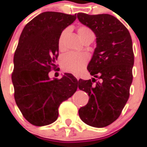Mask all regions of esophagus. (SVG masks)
I'll list each match as a JSON object with an SVG mask.
<instances>
[{
	"label": "esophagus",
	"mask_w": 147,
	"mask_h": 147,
	"mask_svg": "<svg viewBox=\"0 0 147 147\" xmlns=\"http://www.w3.org/2000/svg\"><path fill=\"white\" fill-rule=\"evenodd\" d=\"M75 78H76L77 80H79V79H80V78H79V76H78V75H75Z\"/></svg>",
	"instance_id": "34e87169"
}]
</instances>
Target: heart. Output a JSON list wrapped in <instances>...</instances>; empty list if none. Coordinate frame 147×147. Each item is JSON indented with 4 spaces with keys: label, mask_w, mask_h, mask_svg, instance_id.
<instances>
[{
    "label": "heart",
    "mask_w": 147,
    "mask_h": 147,
    "mask_svg": "<svg viewBox=\"0 0 147 147\" xmlns=\"http://www.w3.org/2000/svg\"><path fill=\"white\" fill-rule=\"evenodd\" d=\"M68 29L63 30L59 38L58 46L60 51L63 50V40L66 34L68 32ZM78 35L83 42L90 39H94V34L89 27L86 26H80L78 30ZM88 58L86 54L75 53H68L63 56L61 60V67L67 72L72 73H78L86 65Z\"/></svg>",
    "instance_id": "obj_1"
}]
</instances>
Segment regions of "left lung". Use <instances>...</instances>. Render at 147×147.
Here are the masks:
<instances>
[{
    "instance_id": "obj_1",
    "label": "left lung",
    "mask_w": 147,
    "mask_h": 147,
    "mask_svg": "<svg viewBox=\"0 0 147 147\" xmlns=\"http://www.w3.org/2000/svg\"><path fill=\"white\" fill-rule=\"evenodd\" d=\"M77 16L96 37V48L87 69L100 80L78 81L80 90L89 96L79 116L88 125L106 127L118 118L129 98L134 63L132 40L124 24L112 15L78 13Z\"/></svg>"
}]
</instances>
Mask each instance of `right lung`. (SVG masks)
I'll return each instance as SVG.
<instances>
[{"label": "right lung", "mask_w": 147, "mask_h": 147, "mask_svg": "<svg viewBox=\"0 0 147 147\" xmlns=\"http://www.w3.org/2000/svg\"><path fill=\"white\" fill-rule=\"evenodd\" d=\"M75 15L43 12L27 23L20 35L11 80L16 105L34 125L56 121L61 103L78 88V80L72 74L65 73L59 80H51L49 76L52 67H57L59 38L76 20Z\"/></svg>", "instance_id": "right-lung-1"}]
</instances>
